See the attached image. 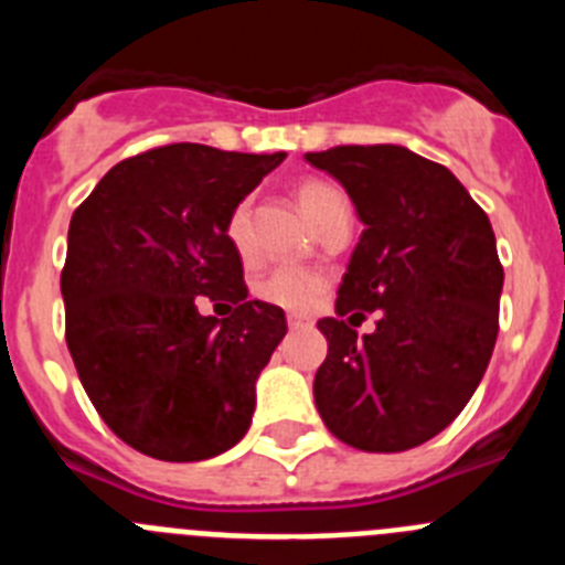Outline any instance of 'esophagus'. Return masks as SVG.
<instances>
[{"label": "esophagus", "instance_id": "obj_1", "mask_svg": "<svg viewBox=\"0 0 565 565\" xmlns=\"http://www.w3.org/2000/svg\"><path fill=\"white\" fill-rule=\"evenodd\" d=\"M288 328L299 331V328H311V319L302 317V313H288Z\"/></svg>", "mask_w": 565, "mask_h": 565}]
</instances>
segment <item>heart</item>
Here are the masks:
<instances>
[{"mask_svg":"<svg viewBox=\"0 0 565 565\" xmlns=\"http://www.w3.org/2000/svg\"><path fill=\"white\" fill-rule=\"evenodd\" d=\"M297 201L306 212L308 221L317 226L328 212H331L333 203L344 201L342 192L337 186L326 181H306L299 183ZM226 237L232 243V248L237 254L246 257L252 252V203L239 201L232 209L226 221ZM326 277L313 268H299V266H277L266 274V277L257 279L254 294H257L263 302L268 306H277L282 311H308L319 299V294L326 291Z\"/></svg>","mask_w":565,"mask_h":565,"instance_id":"b5f03b06","label":"heart"}]
</instances>
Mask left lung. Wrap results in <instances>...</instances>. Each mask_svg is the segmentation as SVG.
<instances>
[{"mask_svg": "<svg viewBox=\"0 0 565 565\" xmlns=\"http://www.w3.org/2000/svg\"><path fill=\"white\" fill-rule=\"evenodd\" d=\"M306 161L342 183L364 223L337 317L317 322L328 356L313 402L339 441L411 450L467 407L487 371L503 288L495 234L450 169L407 147H333ZM362 310L380 322L356 340Z\"/></svg>", "mask_w": 565, "mask_h": 565, "instance_id": "left-lung-1", "label": "left lung"}]
</instances>
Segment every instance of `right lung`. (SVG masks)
Segmentation results:
<instances>
[{"label": "right lung", "mask_w": 565, "mask_h": 565, "mask_svg": "<svg viewBox=\"0 0 565 565\" xmlns=\"http://www.w3.org/2000/svg\"><path fill=\"white\" fill-rule=\"evenodd\" d=\"M286 152L169 143L115 163L73 212L62 297L67 348L109 430L143 456L203 461L246 436L282 308L246 299L232 209ZM201 296L232 318H203Z\"/></svg>", "instance_id": "obj_1"}]
</instances>
